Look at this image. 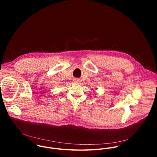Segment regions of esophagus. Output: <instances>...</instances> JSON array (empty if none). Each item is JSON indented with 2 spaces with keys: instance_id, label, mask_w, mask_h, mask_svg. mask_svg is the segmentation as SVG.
Wrapping results in <instances>:
<instances>
[{
  "instance_id": "1",
  "label": "esophagus",
  "mask_w": 157,
  "mask_h": 157,
  "mask_svg": "<svg viewBox=\"0 0 157 157\" xmlns=\"http://www.w3.org/2000/svg\"><path fill=\"white\" fill-rule=\"evenodd\" d=\"M74 80H75V82H77V80H76V79H75Z\"/></svg>"
}]
</instances>
